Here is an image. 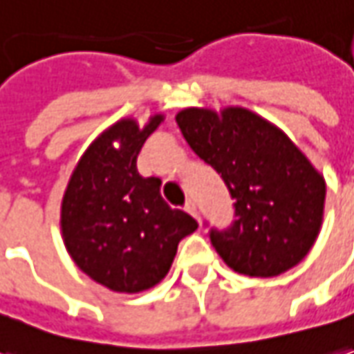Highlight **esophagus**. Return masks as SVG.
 <instances>
[{"instance_id": "1", "label": "esophagus", "mask_w": 354, "mask_h": 354, "mask_svg": "<svg viewBox=\"0 0 354 354\" xmlns=\"http://www.w3.org/2000/svg\"><path fill=\"white\" fill-rule=\"evenodd\" d=\"M187 211V213H189V215H192V217H199V213H197V205H196V201H192V199H189V201H187L186 203V207H184Z\"/></svg>"}]
</instances>
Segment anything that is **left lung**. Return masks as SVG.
I'll use <instances>...</instances> for the list:
<instances>
[{
    "instance_id": "8db88e82",
    "label": "left lung",
    "mask_w": 354,
    "mask_h": 354,
    "mask_svg": "<svg viewBox=\"0 0 354 354\" xmlns=\"http://www.w3.org/2000/svg\"><path fill=\"white\" fill-rule=\"evenodd\" d=\"M197 157L221 174L234 199V221L209 227L228 268L250 277H275L300 263L322 225L326 184L292 141L244 108H187L176 116Z\"/></svg>"
}]
</instances>
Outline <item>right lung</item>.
<instances>
[{
    "label": "right lung",
    "mask_w": 354,
    "mask_h": 354,
    "mask_svg": "<svg viewBox=\"0 0 354 354\" xmlns=\"http://www.w3.org/2000/svg\"><path fill=\"white\" fill-rule=\"evenodd\" d=\"M160 120L151 118L143 129L122 120L104 131L79 160L62 203L67 252L83 273L116 292L155 287L180 240L197 228L196 218L162 199L158 178L137 172V155Z\"/></svg>",
    "instance_id": "obj_1"
}]
</instances>
